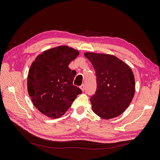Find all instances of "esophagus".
Returning <instances> with one entry per match:
<instances>
[{
  "mask_svg": "<svg viewBox=\"0 0 160 160\" xmlns=\"http://www.w3.org/2000/svg\"><path fill=\"white\" fill-rule=\"evenodd\" d=\"M80 88L81 89V90L82 92H84V90H85V85L84 84H82L80 87Z\"/></svg>",
  "mask_w": 160,
  "mask_h": 160,
  "instance_id": "esophagus-1",
  "label": "esophagus"
}]
</instances>
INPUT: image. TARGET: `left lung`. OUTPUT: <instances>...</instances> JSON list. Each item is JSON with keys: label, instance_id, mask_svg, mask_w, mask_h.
Instances as JSON below:
<instances>
[{"label": "left lung", "instance_id": "8db88e82", "mask_svg": "<svg viewBox=\"0 0 160 160\" xmlns=\"http://www.w3.org/2000/svg\"><path fill=\"white\" fill-rule=\"evenodd\" d=\"M97 76V91L90 99L92 110L108 120L122 114L133 99L135 83L131 67L113 55L85 52Z\"/></svg>", "mask_w": 160, "mask_h": 160}]
</instances>
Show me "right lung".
<instances>
[{
    "label": "right lung",
    "mask_w": 160,
    "mask_h": 160,
    "mask_svg": "<svg viewBox=\"0 0 160 160\" xmlns=\"http://www.w3.org/2000/svg\"><path fill=\"white\" fill-rule=\"evenodd\" d=\"M78 50L59 46L45 50L32 63L27 76V91L34 106L52 119L63 116L82 90L74 86L76 74L68 65Z\"/></svg>",
    "instance_id": "add662e5"
}]
</instances>
